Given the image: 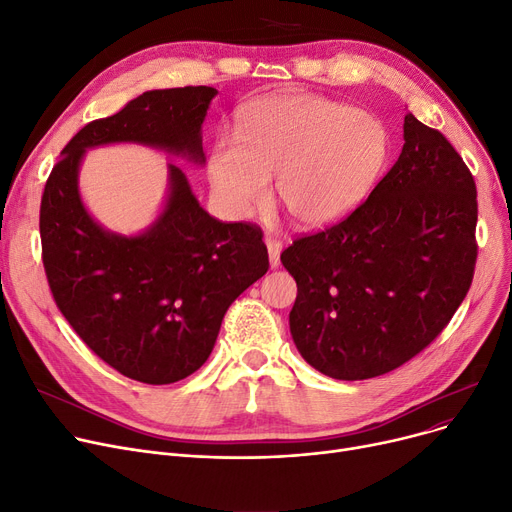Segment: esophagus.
I'll use <instances>...</instances> for the list:
<instances>
[{
    "label": "esophagus",
    "mask_w": 512,
    "mask_h": 512,
    "mask_svg": "<svg viewBox=\"0 0 512 512\" xmlns=\"http://www.w3.org/2000/svg\"><path fill=\"white\" fill-rule=\"evenodd\" d=\"M265 247H267V255H270V265L278 267L280 265V253H282V242L276 238H265Z\"/></svg>",
    "instance_id": "obj_1"
}]
</instances>
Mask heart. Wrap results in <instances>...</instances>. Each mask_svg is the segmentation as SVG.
Wrapping results in <instances>:
<instances>
[{
  "label": "heart",
  "mask_w": 512,
  "mask_h": 512,
  "mask_svg": "<svg viewBox=\"0 0 512 512\" xmlns=\"http://www.w3.org/2000/svg\"><path fill=\"white\" fill-rule=\"evenodd\" d=\"M390 155L388 132L357 107L313 93L253 101L238 141L220 139L209 155V184L230 218H245L270 197L301 228H328L351 215L378 184Z\"/></svg>",
  "instance_id": "b5f03b06"
}]
</instances>
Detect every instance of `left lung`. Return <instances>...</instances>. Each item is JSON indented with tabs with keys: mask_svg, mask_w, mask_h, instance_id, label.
I'll return each mask as SVG.
<instances>
[{
	"mask_svg": "<svg viewBox=\"0 0 512 512\" xmlns=\"http://www.w3.org/2000/svg\"><path fill=\"white\" fill-rule=\"evenodd\" d=\"M402 130L398 161L367 201L280 255L297 280L292 340L334 380H369L413 359L473 280V176L444 134L411 112Z\"/></svg>",
	"mask_w": 512,
	"mask_h": 512,
	"instance_id": "left-lung-1",
	"label": "left lung"
}]
</instances>
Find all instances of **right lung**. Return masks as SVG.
<instances>
[{
    "label": "right lung",
    "instance_id": "obj_1",
    "mask_svg": "<svg viewBox=\"0 0 512 512\" xmlns=\"http://www.w3.org/2000/svg\"><path fill=\"white\" fill-rule=\"evenodd\" d=\"M213 87L155 89L64 147L41 199L43 265L53 299L91 351L130 380L174 384L211 355L224 313L270 267L261 230L211 218L168 164V195L139 234L103 228L80 197L89 149L141 145L203 166Z\"/></svg>",
    "mask_w": 512,
    "mask_h": 512
}]
</instances>
